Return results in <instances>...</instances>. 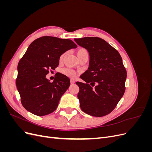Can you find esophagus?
Instances as JSON below:
<instances>
[{"label": "esophagus", "instance_id": "esophagus-1", "mask_svg": "<svg viewBox=\"0 0 152 152\" xmlns=\"http://www.w3.org/2000/svg\"><path fill=\"white\" fill-rule=\"evenodd\" d=\"M70 83H71V84H73L75 83V80L73 79H70Z\"/></svg>", "mask_w": 152, "mask_h": 152}]
</instances>
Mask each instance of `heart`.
Returning <instances> with one entry per match:
<instances>
[{
	"mask_svg": "<svg viewBox=\"0 0 152 152\" xmlns=\"http://www.w3.org/2000/svg\"><path fill=\"white\" fill-rule=\"evenodd\" d=\"M65 54L66 53H64L61 55L60 57H59V60L60 61L62 60L64 56H65ZM76 54L78 58H79L80 57L84 56V55H88V52H87V50L84 48H80L77 50ZM61 72L63 75H65L69 77H74L76 75V72L70 68H64L61 69Z\"/></svg>",
	"mask_w": 152,
	"mask_h": 152,
	"instance_id": "b5f03b06",
	"label": "heart"
}]
</instances>
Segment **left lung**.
Wrapping results in <instances>:
<instances>
[{
	"instance_id": "8db88e82",
	"label": "left lung",
	"mask_w": 152,
	"mask_h": 152,
	"mask_svg": "<svg viewBox=\"0 0 152 152\" xmlns=\"http://www.w3.org/2000/svg\"><path fill=\"white\" fill-rule=\"evenodd\" d=\"M89 54L88 70L77 82L81 110L94 117L112 112L125 92L127 72L117 50L99 37L74 39Z\"/></svg>"
}]
</instances>
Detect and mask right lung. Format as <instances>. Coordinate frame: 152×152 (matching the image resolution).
Instances as JSON below:
<instances>
[{
    "label": "right lung",
    "instance_id": "right-lung-1",
    "mask_svg": "<svg viewBox=\"0 0 152 152\" xmlns=\"http://www.w3.org/2000/svg\"><path fill=\"white\" fill-rule=\"evenodd\" d=\"M77 45L70 39L44 36L35 39L18 65L16 87L23 107L35 115L44 116L56 109L59 101L70 86L66 75L58 73L54 81L46 78L54 70L59 57Z\"/></svg>",
    "mask_w": 152,
    "mask_h": 152
}]
</instances>
